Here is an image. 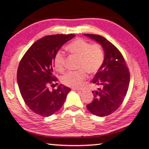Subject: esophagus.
<instances>
[{
    "label": "esophagus",
    "instance_id": "obj_1",
    "mask_svg": "<svg viewBox=\"0 0 149 149\" xmlns=\"http://www.w3.org/2000/svg\"><path fill=\"white\" fill-rule=\"evenodd\" d=\"M73 91H77V92H79V93H81V92H82V91H81V90L76 89V88H73Z\"/></svg>",
    "mask_w": 149,
    "mask_h": 149
}]
</instances>
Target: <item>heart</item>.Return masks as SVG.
<instances>
[{
  "mask_svg": "<svg viewBox=\"0 0 149 149\" xmlns=\"http://www.w3.org/2000/svg\"><path fill=\"white\" fill-rule=\"evenodd\" d=\"M73 55L79 58L77 71H70L61 76V82L68 87H81L87 78L86 71L89 74H94L99 71L104 59V53L102 47L97 44L91 43L83 39H76L66 47ZM55 69L58 72L64 70L65 57L62 52H58L54 58Z\"/></svg>",
  "mask_w": 149,
  "mask_h": 149,
  "instance_id": "heart-1",
  "label": "heart"
}]
</instances>
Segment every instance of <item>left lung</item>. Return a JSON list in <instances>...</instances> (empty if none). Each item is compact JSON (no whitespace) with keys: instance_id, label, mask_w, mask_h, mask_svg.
Segmentation results:
<instances>
[{"instance_id":"left-lung-1","label":"left lung","mask_w":149,"mask_h":149,"mask_svg":"<svg viewBox=\"0 0 149 149\" xmlns=\"http://www.w3.org/2000/svg\"><path fill=\"white\" fill-rule=\"evenodd\" d=\"M84 35L99 43L104 52L103 63L92 81L98 88L93 91L94 97L87 108L95 115L106 117L123 102L130 84V72L122 54L107 39L97 35Z\"/></svg>"}]
</instances>
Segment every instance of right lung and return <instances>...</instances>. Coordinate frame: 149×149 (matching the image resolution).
I'll list each match as a JSON object with an SVG mask.
<instances>
[{
	"label": "right lung",
	"instance_id": "add662e5",
	"mask_svg": "<svg viewBox=\"0 0 149 149\" xmlns=\"http://www.w3.org/2000/svg\"><path fill=\"white\" fill-rule=\"evenodd\" d=\"M75 36L70 34L42 37L29 47L19 62L17 81L20 94L29 108L39 115L49 117L56 112L71 91L62 84L50 91L49 86L57 81L53 75L55 55Z\"/></svg>",
	"mask_w": 149,
	"mask_h": 149
}]
</instances>
